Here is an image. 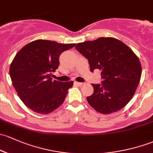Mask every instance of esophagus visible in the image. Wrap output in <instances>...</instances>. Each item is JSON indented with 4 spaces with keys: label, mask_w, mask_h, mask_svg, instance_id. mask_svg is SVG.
<instances>
[{
    "label": "esophagus",
    "mask_w": 153,
    "mask_h": 153,
    "mask_svg": "<svg viewBox=\"0 0 153 153\" xmlns=\"http://www.w3.org/2000/svg\"><path fill=\"white\" fill-rule=\"evenodd\" d=\"M75 83L76 85H78V86H83V83H80V82H77V81H75Z\"/></svg>",
    "instance_id": "obj_1"
}]
</instances>
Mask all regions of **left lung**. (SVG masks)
<instances>
[{"label":"left lung","mask_w":153,"mask_h":153,"mask_svg":"<svg viewBox=\"0 0 153 153\" xmlns=\"http://www.w3.org/2000/svg\"><path fill=\"white\" fill-rule=\"evenodd\" d=\"M77 51L89 60L91 72L101 71L102 84H91L94 92L86 97L102 114L118 111L134 95L141 75L139 59L128 45L113 37H100L78 43Z\"/></svg>","instance_id":"obj_1"}]
</instances>
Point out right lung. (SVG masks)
<instances>
[{"label":"right lung","mask_w":153,"mask_h":153,"mask_svg":"<svg viewBox=\"0 0 153 153\" xmlns=\"http://www.w3.org/2000/svg\"><path fill=\"white\" fill-rule=\"evenodd\" d=\"M75 44L37 39L18 51L10 64L9 74L19 97L28 108L48 114L59 107L73 81H53L59 65V56Z\"/></svg>","instance_id":"obj_1"}]
</instances>
